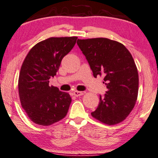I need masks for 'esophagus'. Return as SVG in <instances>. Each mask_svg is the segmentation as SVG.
<instances>
[{
  "label": "esophagus",
  "mask_w": 158,
  "mask_h": 158,
  "mask_svg": "<svg viewBox=\"0 0 158 158\" xmlns=\"http://www.w3.org/2000/svg\"><path fill=\"white\" fill-rule=\"evenodd\" d=\"M73 94L75 96V97H79V96H81L83 94V92H79V91H75L73 92Z\"/></svg>",
  "instance_id": "34e87169"
}]
</instances>
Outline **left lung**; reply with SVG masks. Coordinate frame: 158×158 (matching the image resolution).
<instances>
[{
	"label": "left lung",
	"instance_id": "obj_1",
	"mask_svg": "<svg viewBox=\"0 0 158 158\" xmlns=\"http://www.w3.org/2000/svg\"><path fill=\"white\" fill-rule=\"evenodd\" d=\"M77 44L94 77L103 76L107 88L91 114L107 125L123 121L134 108L138 94V69L131 53L122 44L108 38L78 39Z\"/></svg>",
	"mask_w": 158,
	"mask_h": 158
}]
</instances>
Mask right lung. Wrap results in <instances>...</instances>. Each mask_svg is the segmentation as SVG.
Segmentation results:
<instances>
[{
    "mask_svg": "<svg viewBox=\"0 0 158 158\" xmlns=\"http://www.w3.org/2000/svg\"><path fill=\"white\" fill-rule=\"evenodd\" d=\"M77 37L49 38L38 43L27 54L20 69L18 92L22 108L31 121L49 126L65 118L72 98L49 86L63 57L71 51Z\"/></svg>",
    "mask_w": 158,
    "mask_h": 158,
    "instance_id": "obj_1",
    "label": "right lung"
}]
</instances>
